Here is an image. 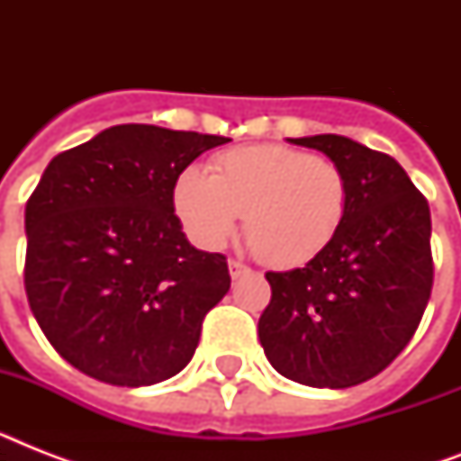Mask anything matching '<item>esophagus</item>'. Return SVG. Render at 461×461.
<instances>
[{
  "mask_svg": "<svg viewBox=\"0 0 461 461\" xmlns=\"http://www.w3.org/2000/svg\"><path fill=\"white\" fill-rule=\"evenodd\" d=\"M251 270L249 266H244V263H239V260H230V275L231 280H237V277H241V275H246Z\"/></svg>",
  "mask_w": 461,
  "mask_h": 461,
  "instance_id": "1",
  "label": "esophagus"
}]
</instances>
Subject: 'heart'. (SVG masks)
<instances>
[{"label":"heart","instance_id":"b5f03b06","mask_svg":"<svg viewBox=\"0 0 461 461\" xmlns=\"http://www.w3.org/2000/svg\"><path fill=\"white\" fill-rule=\"evenodd\" d=\"M349 205V184L335 162L287 146L231 148L212 172L186 167L174 210L194 244L215 251L237 230L260 260L303 266L335 239Z\"/></svg>","mask_w":461,"mask_h":461}]
</instances>
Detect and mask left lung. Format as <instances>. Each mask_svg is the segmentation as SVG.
<instances>
[{
  "label": "left lung",
  "instance_id": "left-lung-1",
  "mask_svg": "<svg viewBox=\"0 0 461 461\" xmlns=\"http://www.w3.org/2000/svg\"><path fill=\"white\" fill-rule=\"evenodd\" d=\"M289 140L342 169L349 205L315 258L266 273L273 296L258 337L285 378L342 390L393 364L421 322L433 287L429 201L397 159L347 136Z\"/></svg>",
  "mask_w": 461,
  "mask_h": 461
}]
</instances>
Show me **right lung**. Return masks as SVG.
I'll use <instances>...</instances> for the list:
<instances>
[{"label": "right lung", "mask_w": 461, "mask_h": 461, "mask_svg": "<svg viewBox=\"0 0 461 461\" xmlns=\"http://www.w3.org/2000/svg\"><path fill=\"white\" fill-rule=\"evenodd\" d=\"M227 140L122 124L47 165L25 203V294L74 368L143 387L191 361L203 318L231 280L222 253L188 244L174 186L198 155Z\"/></svg>", "instance_id": "right-lung-1"}]
</instances>
